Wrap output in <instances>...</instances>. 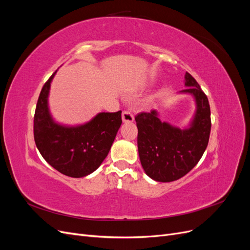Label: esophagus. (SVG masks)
<instances>
[{
    "label": "esophagus",
    "mask_w": 250,
    "mask_h": 250,
    "mask_svg": "<svg viewBox=\"0 0 250 250\" xmlns=\"http://www.w3.org/2000/svg\"><path fill=\"white\" fill-rule=\"evenodd\" d=\"M122 120H123V122H125V123L133 122L134 117L132 115V112L130 110H124L122 112Z\"/></svg>",
    "instance_id": "34e87169"
}]
</instances>
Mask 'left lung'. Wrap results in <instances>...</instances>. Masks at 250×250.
<instances>
[{
  "instance_id": "left-lung-1",
  "label": "left lung",
  "mask_w": 250,
  "mask_h": 250,
  "mask_svg": "<svg viewBox=\"0 0 250 250\" xmlns=\"http://www.w3.org/2000/svg\"><path fill=\"white\" fill-rule=\"evenodd\" d=\"M186 89L195 97L197 110L190 128L181 130L157 118V112L135 116L138 148L143 169L152 179L170 183L190 172L206 151L210 133V108L207 95L191 74L186 73Z\"/></svg>"
}]
</instances>
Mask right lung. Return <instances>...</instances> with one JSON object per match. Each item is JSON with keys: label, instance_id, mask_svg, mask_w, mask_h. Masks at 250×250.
<instances>
[{"label": "right lung", "instance_id": "right-lung-1", "mask_svg": "<svg viewBox=\"0 0 250 250\" xmlns=\"http://www.w3.org/2000/svg\"><path fill=\"white\" fill-rule=\"evenodd\" d=\"M55 73L43 84L37 100L34 141L42 156L53 168L66 176L79 178L99 168L107 156L122 124V111L101 112L90 122L77 127L56 124L48 108L50 84Z\"/></svg>", "mask_w": 250, "mask_h": 250}]
</instances>
